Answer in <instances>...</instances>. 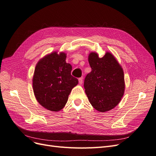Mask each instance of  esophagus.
Returning <instances> with one entry per match:
<instances>
[{
    "label": "esophagus",
    "instance_id": "34e87169",
    "mask_svg": "<svg viewBox=\"0 0 156 156\" xmlns=\"http://www.w3.org/2000/svg\"><path fill=\"white\" fill-rule=\"evenodd\" d=\"M83 77H80L79 79V83L80 84H81L83 83Z\"/></svg>",
    "mask_w": 156,
    "mask_h": 156
}]
</instances>
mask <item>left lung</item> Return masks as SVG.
Returning <instances> with one entry per match:
<instances>
[{"label":"left lung","instance_id":"1","mask_svg":"<svg viewBox=\"0 0 156 156\" xmlns=\"http://www.w3.org/2000/svg\"><path fill=\"white\" fill-rule=\"evenodd\" d=\"M88 61L91 72L84 82L86 94L92 106L100 112L108 111L119 104L125 90L122 66L110 52L101 58L91 52Z\"/></svg>","mask_w":156,"mask_h":156}]
</instances>
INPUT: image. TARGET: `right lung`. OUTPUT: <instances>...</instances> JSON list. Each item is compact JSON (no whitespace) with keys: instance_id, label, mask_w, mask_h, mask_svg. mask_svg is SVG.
Returning <instances> with one entry per match:
<instances>
[{"instance_id":"1","label":"right lung","mask_w":156,"mask_h":156,"mask_svg":"<svg viewBox=\"0 0 156 156\" xmlns=\"http://www.w3.org/2000/svg\"><path fill=\"white\" fill-rule=\"evenodd\" d=\"M66 54L54 52L37 63L33 79L35 97L48 110L59 111L67 102L68 95L78 79L71 75L72 66L66 63Z\"/></svg>"}]
</instances>
